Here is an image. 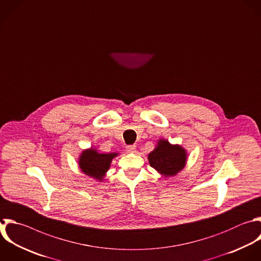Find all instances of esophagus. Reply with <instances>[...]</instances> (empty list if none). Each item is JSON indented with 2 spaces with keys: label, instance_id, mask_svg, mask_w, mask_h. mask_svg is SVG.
Here are the masks:
<instances>
[{
  "label": "esophagus",
  "instance_id": "esophagus-1",
  "mask_svg": "<svg viewBox=\"0 0 261 261\" xmlns=\"http://www.w3.org/2000/svg\"><path fill=\"white\" fill-rule=\"evenodd\" d=\"M126 151L128 153H136L137 152V147L135 145H132V146H127L126 147Z\"/></svg>",
  "mask_w": 261,
  "mask_h": 261
}]
</instances>
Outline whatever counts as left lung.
<instances>
[{
	"label": "left lung",
	"instance_id": "1",
	"mask_svg": "<svg viewBox=\"0 0 261 261\" xmlns=\"http://www.w3.org/2000/svg\"><path fill=\"white\" fill-rule=\"evenodd\" d=\"M149 164L164 178L179 173L187 164L188 152L178 144H171L166 139H159L154 150L148 155Z\"/></svg>",
	"mask_w": 261,
	"mask_h": 261
}]
</instances>
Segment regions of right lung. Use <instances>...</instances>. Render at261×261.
<instances>
[{
  "label": "right lung",
  "instance_id": "right-lung-1",
  "mask_svg": "<svg viewBox=\"0 0 261 261\" xmlns=\"http://www.w3.org/2000/svg\"><path fill=\"white\" fill-rule=\"evenodd\" d=\"M119 155L118 152L99 153L94 147L85 149L79 156V167L81 171L101 182L111 166L112 160Z\"/></svg>",
  "mask_w": 261,
  "mask_h": 261
}]
</instances>
